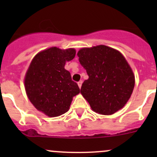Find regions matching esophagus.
Listing matches in <instances>:
<instances>
[{
  "mask_svg": "<svg viewBox=\"0 0 157 157\" xmlns=\"http://www.w3.org/2000/svg\"><path fill=\"white\" fill-rule=\"evenodd\" d=\"M82 83H83V81H82V80H80V81L78 82V83H77V84H78V86H79V88H81V86H82Z\"/></svg>",
  "mask_w": 157,
  "mask_h": 157,
  "instance_id": "1",
  "label": "esophagus"
}]
</instances>
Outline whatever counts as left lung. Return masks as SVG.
<instances>
[{"label": "left lung", "instance_id": "left-lung-1", "mask_svg": "<svg viewBox=\"0 0 157 157\" xmlns=\"http://www.w3.org/2000/svg\"><path fill=\"white\" fill-rule=\"evenodd\" d=\"M77 55L89 76L80 93L91 109L112 115L122 108L134 87V74L124 56L105 45L82 48Z\"/></svg>", "mask_w": 157, "mask_h": 157}]
</instances>
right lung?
<instances>
[{"label":"right lung","mask_w":157,"mask_h":157,"mask_svg":"<svg viewBox=\"0 0 157 157\" xmlns=\"http://www.w3.org/2000/svg\"><path fill=\"white\" fill-rule=\"evenodd\" d=\"M74 48L52 47L34 57L25 77V88L30 102L49 117L68 111L73 97L80 93L77 83L64 69L66 61L75 57Z\"/></svg>","instance_id":"obj_1"}]
</instances>
